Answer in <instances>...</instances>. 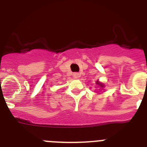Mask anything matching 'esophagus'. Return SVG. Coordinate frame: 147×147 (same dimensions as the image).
<instances>
[{
    "instance_id": "1",
    "label": "esophagus",
    "mask_w": 147,
    "mask_h": 147,
    "mask_svg": "<svg viewBox=\"0 0 147 147\" xmlns=\"http://www.w3.org/2000/svg\"><path fill=\"white\" fill-rule=\"evenodd\" d=\"M80 76V74L79 73H74V78H79Z\"/></svg>"
}]
</instances>
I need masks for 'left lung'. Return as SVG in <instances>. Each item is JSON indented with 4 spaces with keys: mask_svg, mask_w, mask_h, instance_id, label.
<instances>
[{
    "mask_svg": "<svg viewBox=\"0 0 147 147\" xmlns=\"http://www.w3.org/2000/svg\"><path fill=\"white\" fill-rule=\"evenodd\" d=\"M96 85H98V88H105V85H104V84L102 82H101L98 81V80H97V81L96 82Z\"/></svg>",
    "mask_w": 147,
    "mask_h": 147,
    "instance_id": "left-lung-1",
    "label": "left lung"
}]
</instances>
